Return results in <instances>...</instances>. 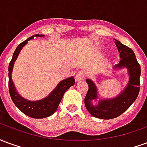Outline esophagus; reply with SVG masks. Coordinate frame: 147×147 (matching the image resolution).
Segmentation results:
<instances>
[{"mask_svg": "<svg viewBox=\"0 0 147 147\" xmlns=\"http://www.w3.org/2000/svg\"><path fill=\"white\" fill-rule=\"evenodd\" d=\"M85 74H86V72L84 71H78L76 74V81L80 82V81H82V80H84Z\"/></svg>", "mask_w": 147, "mask_h": 147, "instance_id": "1", "label": "esophagus"}]
</instances>
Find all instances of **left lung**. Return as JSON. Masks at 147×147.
Instances as JSON below:
<instances>
[{"label": "left lung", "instance_id": "1", "mask_svg": "<svg viewBox=\"0 0 147 147\" xmlns=\"http://www.w3.org/2000/svg\"><path fill=\"white\" fill-rule=\"evenodd\" d=\"M115 44L120 53V61L113 68L120 70L126 68L129 80L122 91L113 98L98 99V90L95 83L91 80L86 79L89 89L87 91L84 103L86 109L91 116L99 119L109 120L119 117L129 108L136 101L139 93V78L141 75L140 65L137 61L135 53L131 49L123 45L115 39ZM95 100H98L97 103Z\"/></svg>", "mask_w": 147, "mask_h": 147}]
</instances>
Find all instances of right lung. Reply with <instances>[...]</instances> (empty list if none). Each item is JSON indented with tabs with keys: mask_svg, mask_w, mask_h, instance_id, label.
Masks as SVG:
<instances>
[{
	"mask_svg": "<svg viewBox=\"0 0 147 147\" xmlns=\"http://www.w3.org/2000/svg\"><path fill=\"white\" fill-rule=\"evenodd\" d=\"M34 37H44L43 34H34L33 36L30 37L29 38L25 40L24 42L20 43L18 45L15 50L12 59L8 65V89L9 94L11 96L12 102H14L16 106L20 110L26 114L27 116L32 118L36 119H42L45 117H50L54 113L58 108V105L61 102V99L64 96V94L66 92L69 87L73 86L75 84V79L73 76L67 78L65 80H62L58 83L55 89L52 91L47 97L38 101H29L26 98H23L22 96L17 92L16 89L15 84L11 79V72L13 69V66L18 56L20 54V52L23 49L24 45L27 44L28 41L33 39Z\"/></svg>",
	"mask_w": 147,
	"mask_h": 147,
	"instance_id": "add662e5",
	"label": "right lung"
}]
</instances>
